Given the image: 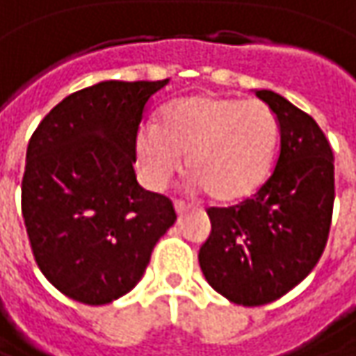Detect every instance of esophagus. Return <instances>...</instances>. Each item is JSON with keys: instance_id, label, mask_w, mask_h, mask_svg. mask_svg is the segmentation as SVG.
<instances>
[{"instance_id": "esophagus-1", "label": "esophagus", "mask_w": 356, "mask_h": 356, "mask_svg": "<svg viewBox=\"0 0 356 356\" xmlns=\"http://www.w3.org/2000/svg\"><path fill=\"white\" fill-rule=\"evenodd\" d=\"M174 207H176V213H178V215H184V213L191 209V204H186L184 200H176V204H174Z\"/></svg>"}]
</instances>
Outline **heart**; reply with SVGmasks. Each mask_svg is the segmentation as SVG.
Masks as SVG:
<instances>
[{"mask_svg":"<svg viewBox=\"0 0 356 356\" xmlns=\"http://www.w3.org/2000/svg\"><path fill=\"white\" fill-rule=\"evenodd\" d=\"M277 136V119L266 103L191 95L165 109L160 129L143 125L136 145L154 188L165 186L186 156L192 182L213 200L233 202L266 182Z\"/></svg>","mask_w":356,"mask_h":356,"instance_id":"b5f03b06","label":"heart"}]
</instances>
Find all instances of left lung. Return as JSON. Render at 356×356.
Here are the masks:
<instances>
[{"mask_svg": "<svg viewBox=\"0 0 356 356\" xmlns=\"http://www.w3.org/2000/svg\"><path fill=\"white\" fill-rule=\"evenodd\" d=\"M280 125V158L251 198L209 209L198 251L207 282L229 302L264 306L296 288L318 264L334 204V156L318 123L273 90H255Z\"/></svg>", "mask_w": 356, "mask_h": 356, "instance_id": "1", "label": "left lung"}]
</instances>
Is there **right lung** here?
I'll list each match as a JSON object with an SVG mask.
<instances>
[{
	"label": "right lung",
	"instance_id": "right-lung-1",
	"mask_svg": "<svg viewBox=\"0 0 356 356\" xmlns=\"http://www.w3.org/2000/svg\"><path fill=\"white\" fill-rule=\"evenodd\" d=\"M164 81H103L76 90L32 134L22 215L34 259L64 296L103 306L136 288L174 225L164 194L136 178V140Z\"/></svg>",
	"mask_w": 356,
	"mask_h": 356
}]
</instances>
